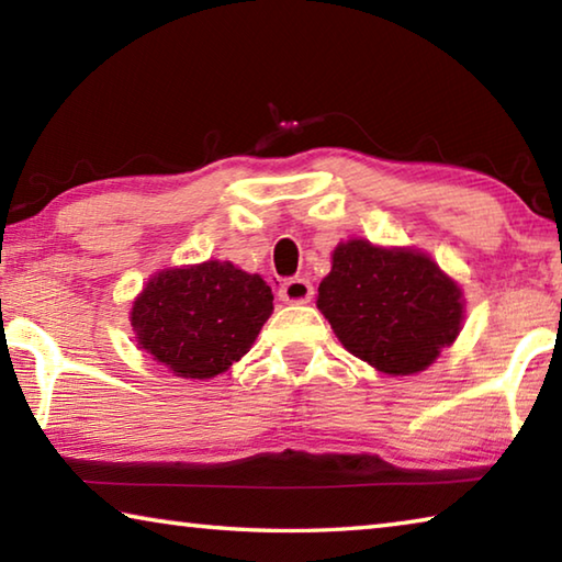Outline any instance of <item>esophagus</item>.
Segmentation results:
<instances>
[{
  "label": "esophagus",
  "instance_id": "34e87169",
  "mask_svg": "<svg viewBox=\"0 0 562 562\" xmlns=\"http://www.w3.org/2000/svg\"><path fill=\"white\" fill-rule=\"evenodd\" d=\"M312 284L302 278H290L288 282H282L280 288V300L288 302V304H307L312 300Z\"/></svg>",
  "mask_w": 562,
  "mask_h": 562
}]
</instances>
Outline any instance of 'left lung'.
I'll return each instance as SVG.
<instances>
[{
    "label": "left lung",
    "instance_id": "1",
    "mask_svg": "<svg viewBox=\"0 0 562 562\" xmlns=\"http://www.w3.org/2000/svg\"><path fill=\"white\" fill-rule=\"evenodd\" d=\"M317 310L349 355L376 372L429 369L463 327L461 284L418 247H382L351 237L331 252Z\"/></svg>",
    "mask_w": 562,
    "mask_h": 562
}]
</instances>
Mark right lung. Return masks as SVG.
<instances>
[{
  "label": "right lung",
  "instance_id": "add662e5",
  "mask_svg": "<svg viewBox=\"0 0 562 562\" xmlns=\"http://www.w3.org/2000/svg\"><path fill=\"white\" fill-rule=\"evenodd\" d=\"M260 274L227 260L158 270L131 304L138 349L180 379H213L240 361L272 315Z\"/></svg>",
  "mask_w": 562,
  "mask_h": 562
}]
</instances>
